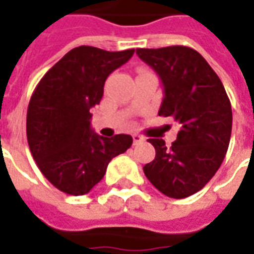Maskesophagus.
Masks as SVG:
<instances>
[{
    "mask_svg": "<svg viewBox=\"0 0 254 254\" xmlns=\"http://www.w3.org/2000/svg\"><path fill=\"white\" fill-rule=\"evenodd\" d=\"M132 137H133V144H140V143H143V142H144L143 136L133 135Z\"/></svg>",
    "mask_w": 254,
    "mask_h": 254,
    "instance_id": "obj_1",
    "label": "esophagus"
}]
</instances>
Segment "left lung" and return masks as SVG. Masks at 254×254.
<instances>
[{
  "label": "left lung",
  "instance_id": "obj_1",
  "mask_svg": "<svg viewBox=\"0 0 254 254\" xmlns=\"http://www.w3.org/2000/svg\"><path fill=\"white\" fill-rule=\"evenodd\" d=\"M163 84L159 115L181 125L167 147L163 139H147L156 149L144 176L170 198H186L205 186L221 167L229 146L232 107L222 81L197 50L186 46L136 49Z\"/></svg>",
  "mask_w": 254,
  "mask_h": 254
}]
</instances>
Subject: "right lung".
<instances>
[{
  "instance_id": "add662e5",
  "label": "right lung",
  "mask_w": 254,
  "mask_h": 254,
  "mask_svg": "<svg viewBox=\"0 0 254 254\" xmlns=\"http://www.w3.org/2000/svg\"><path fill=\"white\" fill-rule=\"evenodd\" d=\"M135 50L107 52L92 46L70 50L49 70L32 94L26 136L42 174L60 191L84 195L98 184L108 163L127 152L132 136L105 137L91 127L108 75Z\"/></svg>"
}]
</instances>
